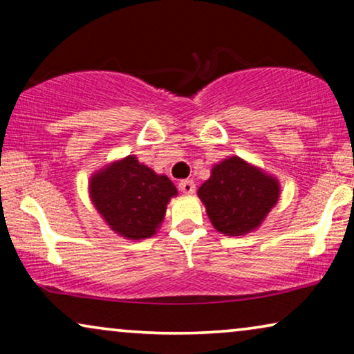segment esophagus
I'll list each match as a JSON object with an SVG mask.
<instances>
[{
	"label": "esophagus",
	"mask_w": 354,
	"mask_h": 354,
	"mask_svg": "<svg viewBox=\"0 0 354 354\" xmlns=\"http://www.w3.org/2000/svg\"><path fill=\"white\" fill-rule=\"evenodd\" d=\"M178 188H180L182 193H185V195H192V193H195V182L190 180V178H187V180H182L178 183Z\"/></svg>",
	"instance_id": "1"
}]
</instances>
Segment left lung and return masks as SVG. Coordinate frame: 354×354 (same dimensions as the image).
I'll return each mask as SVG.
<instances>
[{
    "instance_id": "obj_1",
    "label": "left lung",
    "mask_w": 354,
    "mask_h": 354,
    "mask_svg": "<svg viewBox=\"0 0 354 354\" xmlns=\"http://www.w3.org/2000/svg\"><path fill=\"white\" fill-rule=\"evenodd\" d=\"M212 227L227 236L254 232L280 198V182L240 156L222 159L198 188Z\"/></svg>"
}]
</instances>
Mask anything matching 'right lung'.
<instances>
[{
  "label": "right lung",
  "instance_id": "add662e5",
  "mask_svg": "<svg viewBox=\"0 0 354 354\" xmlns=\"http://www.w3.org/2000/svg\"><path fill=\"white\" fill-rule=\"evenodd\" d=\"M88 195L111 230L127 240H145L161 227L177 188L167 176L129 154L93 172Z\"/></svg>",
  "mask_w": 354,
  "mask_h": 354
}]
</instances>
